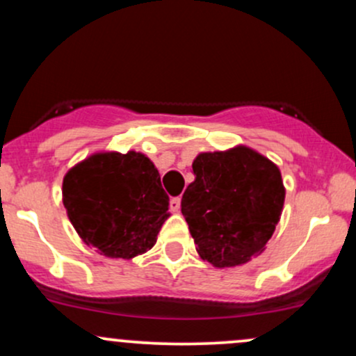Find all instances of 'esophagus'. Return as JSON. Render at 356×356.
I'll use <instances>...</instances> for the list:
<instances>
[{
	"mask_svg": "<svg viewBox=\"0 0 356 356\" xmlns=\"http://www.w3.org/2000/svg\"><path fill=\"white\" fill-rule=\"evenodd\" d=\"M170 211H172V212L181 211V197H172V199H170Z\"/></svg>",
	"mask_w": 356,
	"mask_h": 356,
	"instance_id": "34e87169",
	"label": "esophagus"
}]
</instances>
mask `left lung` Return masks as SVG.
<instances>
[{"mask_svg": "<svg viewBox=\"0 0 356 356\" xmlns=\"http://www.w3.org/2000/svg\"><path fill=\"white\" fill-rule=\"evenodd\" d=\"M192 174L181 211L199 256L214 268H236L259 256L283 214L280 167L239 144L197 154Z\"/></svg>", "mask_w": 356, "mask_h": 356, "instance_id": "8db88e82", "label": "left lung"}]
</instances>
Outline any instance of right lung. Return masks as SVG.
<instances>
[{"mask_svg":"<svg viewBox=\"0 0 356 356\" xmlns=\"http://www.w3.org/2000/svg\"><path fill=\"white\" fill-rule=\"evenodd\" d=\"M61 199L76 234L112 259H132L157 243L169 195L145 154L100 150L68 169Z\"/></svg>","mask_w":356,"mask_h":356,"instance_id":"1","label":"right lung"}]
</instances>
